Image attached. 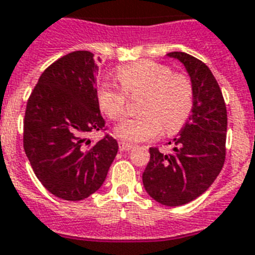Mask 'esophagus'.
I'll use <instances>...</instances> for the list:
<instances>
[{
  "instance_id": "esophagus-1",
  "label": "esophagus",
  "mask_w": 255,
  "mask_h": 255,
  "mask_svg": "<svg viewBox=\"0 0 255 255\" xmlns=\"http://www.w3.org/2000/svg\"><path fill=\"white\" fill-rule=\"evenodd\" d=\"M132 148H133V145H131V144H127V142H124V141L119 142V149H121L122 152H127V150H131Z\"/></svg>"
}]
</instances>
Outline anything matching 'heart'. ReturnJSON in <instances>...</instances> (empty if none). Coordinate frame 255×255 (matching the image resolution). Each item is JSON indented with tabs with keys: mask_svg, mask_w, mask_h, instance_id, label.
Returning <instances> with one entry per match:
<instances>
[{
	"mask_svg": "<svg viewBox=\"0 0 255 255\" xmlns=\"http://www.w3.org/2000/svg\"><path fill=\"white\" fill-rule=\"evenodd\" d=\"M122 88L129 97L142 95L137 118L122 122L115 134L126 142H141L158 137L162 129L174 133L183 127L192 110V85L183 74L173 73L163 64L142 60L118 72ZM99 107L113 121L126 113V95L110 81L97 88Z\"/></svg>",
	"mask_w": 255,
	"mask_h": 255,
	"instance_id": "1",
	"label": "heart"
}]
</instances>
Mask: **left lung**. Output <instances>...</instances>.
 <instances>
[{
  "mask_svg": "<svg viewBox=\"0 0 255 255\" xmlns=\"http://www.w3.org/2000/svg\"><path fill=\"white\" fill-rule=\"evenodd\" d=\"M166 56L181 61L188 73L194 94L191 115L173 138L171 154L149 148L150 160L142 173V183L156 202L177 207L204 194L220 174L228 119L220 86L210 68L185 52Z\"/></svg>",
  "mask_w": 255,
  "mask_h": 255,
  "instance_id": "8db88e82",
  "label": "left lung"
}]
</instances>
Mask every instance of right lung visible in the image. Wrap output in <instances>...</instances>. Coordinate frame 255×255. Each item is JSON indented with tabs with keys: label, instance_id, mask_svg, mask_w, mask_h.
<instances>
[{
	"label": "right lung",
	"instance_id": "right-lung-1",
	"mask_svg": "<svg viewBox=\"0 0 255 255\" xmlns=\"http://www.w3.org/2000/svg\"><path fill=\"white\" fill-rule=\"evenodd\" d=\"M97 69L92 52L68 53L41 73L27 102L24 152L41 185L60 199L78 202L98 191L119 149L109 134L95 144L89 138L106 124Z\"/></svg>",
	"mask_w": 255,
	"mask_h": 255
}]
</instances>
